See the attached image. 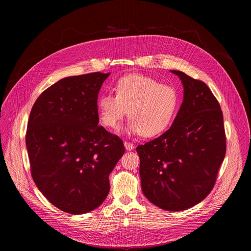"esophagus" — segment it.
<instances>
[{"mask_svg":"<svg viewBox=\"0 0 251 251\" xmlns=\"http://www.w3.org/2000/svg\"><path fill=\"white\" fill-rule=\"evenodd\" d=\"M124 146H125V149L128 150V151H131V150H133L135 148L133 143H130V142H127V141L124 142Z\"/></svg>","mask_w":251,"mask_h":251,"instance_id":"obj_1","label":"esophagus"}]
</instances>
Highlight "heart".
Segmentation results:
<instances>
[{
	"mask_svg": "<svg viewBox=\"0 0 251 251\" xmlns=\"http://www.w3.org/2000/svg\"><path fill=\"white\" fill-rule=\"evenodd\" d=\"M114 89L116 95L102 93L96 100L98 117L105 127L116 130L128 112L126 132L130 134L154 137L168 128L178 104L173 86L131 74L120 77Z\"/></svg>",
	"mask_w": 251,
	"mask_h": 251,
	"instance_id": "obj_1",
	"label": "heart"
}]
</instances>
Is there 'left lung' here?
Instances as JSON below:
<instances>
[{
	"label": "left lung",
	"mask_w": 251,
	"mask_h": 251,
	"mask_svg": "<svg viewBox=\"0 0 251 251\" xmlns=\"http://www.w3.org/2000/svg\"><path fill=\"white\" fill-rule=\"evenodd\" d=\"M184 99L172 126L139 145L141 188L158 207L177 211L204 200L225 159L226 142L221 106L207 85L178 70Z\"/></svg>",
	"instance_id": "obj_1"
}]
</instances>
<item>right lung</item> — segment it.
I'll list each match as a JSON object with an SVG mask.
<instances>
[{
	"instance_id": "1",
	"label": "right lung",
	"mask_w": 251,
	"mask_h": 251,
	"mask_svg": "<svg viewBox=\"0 0 251 251\" xmlns=\"http://www.w3.org/2000/svg\"><path fill=\"white\" fill-rule=\"evenodd\" d=\"M110 75L62 78L33 104L25 145L34 184L57 208L82 214L98 207L110 190L109 175L125 148L102 126L96 100Z\"/></svg>"
}]
</instances>
